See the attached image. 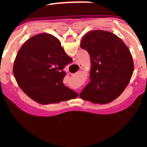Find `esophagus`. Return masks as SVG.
<instances>
[{
	"instance_id": "esophagus-1",
	"label": "esophagus",
	"mask_w": 147,
	"mask_h": 147,
	"mask_svg": "<svg viewBox=\"0 0 147 147\" xmlns=\"http://www.w3.org/2000/svg\"><path fill=\"white\" fill-rule=\"evenodd\" d=\"M79 66H80V67H82V64H80H80H79Z\"/></svg>"
}]
</instances>
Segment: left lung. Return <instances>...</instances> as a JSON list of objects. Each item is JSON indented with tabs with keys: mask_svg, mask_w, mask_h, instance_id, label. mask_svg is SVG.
<instances>
[{
	"mask_svg": "<svg viewBox=\"0 0 147 147\" xmlns=\"http://www.w3.org/2000/svg\"><path fill=\"white\" fill-rule=\"evenodd\" d=\"M80 47L89 54L91 68L90 82L80 97L98 104L115 100L127 86L134 70L129 49L116 35L103 30L86 34Z\"/></svg>",
	"mask_w": 147,
	"mask_h": 147,
	"instance_id": "1",
	"label": "left lung"
}]
</instances>
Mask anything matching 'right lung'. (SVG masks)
<instances>
[{"instance_id":"1","label":"right lung","mask_w":147,"mask_h":147,"mask_svg":"<svg viewBox=\"0 0 147 147\" xmlns=\"http://www.w3.org/2000/svg\"><path fill=\"white\" fill-rule=\"evenodd\" d=\"M72 59L58 39L39 34L28 39L18 51L13 74L18 85L31 98L42 105L75 98L78 93L63 84V71Z\"/></svg>"}]
</instances>
